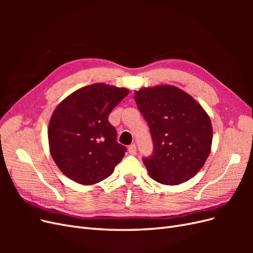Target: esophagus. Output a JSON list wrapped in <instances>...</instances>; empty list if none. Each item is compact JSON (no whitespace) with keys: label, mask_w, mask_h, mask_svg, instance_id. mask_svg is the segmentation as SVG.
<instances>
[{"label":"esophagus","mask_w":253,"mask_h":253,"mask_svg":"<svg viewBox=\"0 0 253 253\" xmlns=\"http://www.w3.org/2000/svg\"><path fill=\"white\" fill-rule=\"evenodd\" d=\"M128 153H129V154H131V155H135L136 154V151H137V148H136V144L135 143H133V144H131V145H129V147H128Z\"/></svg>","instance_id":"1"}]
</instances>
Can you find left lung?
Segmentation results:
<instances>
[{
	"label": "left lung",
	"mask_w": 253,
	"mask_h": 253,
	"mask_svg": "<svg viewBox=\"0 0 253 253\" xmlns=\"http://www.w3.org/2000/svg\"><path fill=\"white\" fill-rule=\"evenodd\" d=\"M134 98L154 143L153 155L143 159L151 178L167 186L192 178L211 151L209 115L192 96L169 84L141 87Z\"/></svg>",
	"instance_id": "1"
}]
</instances>
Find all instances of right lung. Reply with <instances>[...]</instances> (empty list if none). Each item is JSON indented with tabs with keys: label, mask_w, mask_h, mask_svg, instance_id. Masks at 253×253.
<instances>
[{
	"label": "right lung",
	"mask_w": 253,
	"mask_h": 253,
	"mask_svg": "<svg viewBox=\"0 0 253 253\" xmlns=\"http://www.w3.org/2000/svg\"><path fill=\"white\" fill-rule=\"evenodd\" d=\"M129 93L126 87L94 83L68 95L48 125L50 155L65 176L91 186L108 178L126 151L116 141L109 115Z\"/></svg>",
	"instance_id": "1"
}]
</instances>
